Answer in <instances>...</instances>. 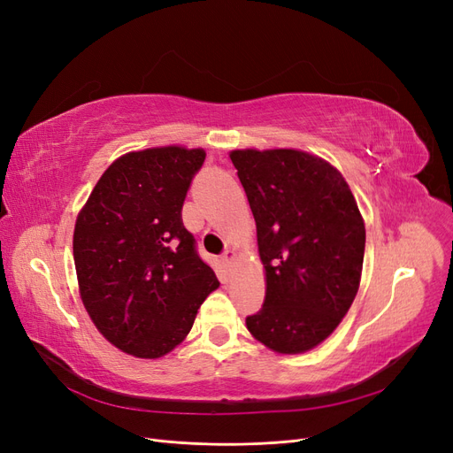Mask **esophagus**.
<instances>
[{"label": "esophagus", "instance_id": "34e87169", "mask_svg": "<svg viewBox=\"0 0 453 453\" xmlns=\"http://www.w3.org/2000/svg\"><path fill=\"white\" fill-rule=\"evenodd\" d=\"M221 257H223V260H225V263H226V265H230V263H232V260H234L236 253H234V251H232V250H226V251H225V253H223Z\"/></svg>", "mask_w": 453, "mask_h": 453}]
</instances>
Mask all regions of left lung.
I'll return each mask as SVG.
<instances>
[{
    "label": "left lung",
    "mask_w": 453,
    "mask_h": 453,
    "mask_svg": "<svg viewBox=\"0 0 453 453\" xmlns=\"http://www.w3.org/2000/svg\"><path fill=\"white\" fill-rule=\"evenodd\" d=\"M257 223L265 304L245 325L278 353L331 334L359 289L365 223L342 173L295 149L232 150Z\"/></svg>",
    "instance_id": "left-lung-1"
}]
</instances>
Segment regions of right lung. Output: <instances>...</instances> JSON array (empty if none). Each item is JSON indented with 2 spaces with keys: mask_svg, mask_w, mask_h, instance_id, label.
I'll return each mask as SVG.
<instances>
[{
  "mask_svg": "<svg viewBox=\"0 0 453 453\" xmlns=\"http://www.w3.org/2000/svg\"><path fill=\"white\" fill-rule=\"evenodd\" d=\"M202 149L128 153L96 183L73 232L83 304L98 331L125 353L157 359L193 328L219 287L200 258L181 210Z\"/></svg>",
  "mask_w": 453,
  "mask_h": 453,
  "instance_id": "1",
  "label": "right lung"
}]
</instances>
